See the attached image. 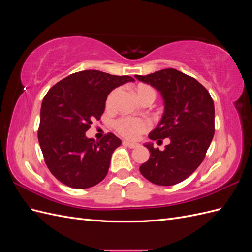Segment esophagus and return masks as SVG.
<instances>
[{
	"instance_id": "obj_1",
	"label": "esophagus",
	"mask_w": 252,
	"mask_h": 252,
	"mask_svg": "<svg viewBox=\"0 0 252 252\" xmlns=\"http://www.w3.org/2000/svg\"><path fill=\"white\" fill-rule=\"evenodd\" d=\"M123 144L125 145V146H127V147H129V148H135L136 146H138V144L131 143V142H127V141H124Z\"/></svg>"
}]
</instances>
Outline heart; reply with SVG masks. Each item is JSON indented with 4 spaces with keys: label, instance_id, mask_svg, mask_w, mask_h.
Returning a JSON list of instances; mask_svg holds the SVG:
<instances>
[{
    "label": "heart",
    "instance_id": "1",
    "mask_svg": "<svg viewBox=\"0 0 252 252\" xmlns=\"http://www.w3.org/2000/svg\"><path fill=\"white\" fill-rule=\"evenodd\" d=\"M134 93L142 103L150 102L152 103L157 98L156 89L148 85V84H138L134 88ZM119 89H114L108 94L106 98V108L111 109L113 106L114 98L118 94ZM149 128L148 122L143 118H132V117H122L114 122V129L116 131L128 140H136L139 136L147 131Z\"/></svg>",
    "mask_w": 252,
    "mask_h": 252
}]
</instances>
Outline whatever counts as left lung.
<instances>
[{"label":"left lung","instance_id":"left-lung-1","mask_svg":"<svg viewBox=\"0 0 252 252\" xmlns=\"http://www.w3.org/2000/svg\"><path fill=\"white\" fill-rule=\"evenodd\" d=\"M135 78L154 86L164 98L163 118L149 139H170L164 151L146 145L150 158L140 171L154 184L175 185L191 175L205 158L216 130L215 104L202 84L173 68Z\"/></svg>","mask_w":252,"mask_h":252}]
</instances>
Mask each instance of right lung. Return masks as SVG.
Returning <instances> with one entry per match:
<instances>
[{
    "label": "right lung",
    "instance_id": "1",
    "mask_svg": "<svg viewBox=\"0 0 252 252\" xmlns=\"http://www.w3.org/2000/svg\"><path fill=\"white\" fill-rule=\"evenodd\" d=\"M134 79L98 70L72 73L53 85L44 96L37 130L44 161L66 186L86 189L108 172L112 152L121 140L111 132L94 141L85 132L101 119L110 91Z\"/></svg>",
    "mask_w": 252,
    "mask_h": 252
}]
</instances>
